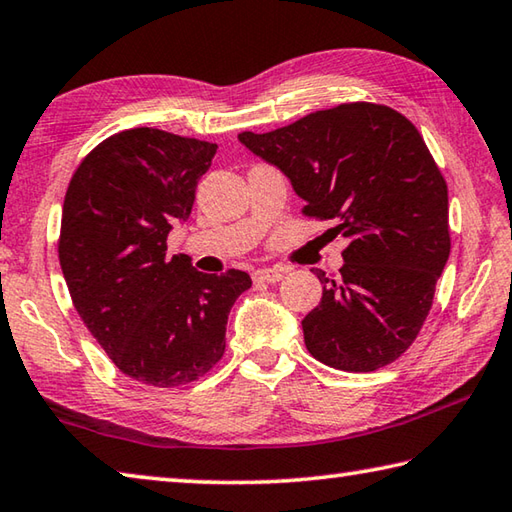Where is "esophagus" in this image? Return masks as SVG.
I'll use <instances>...</instances> for the list:
<instances>
[{
  "label": "esophagus",
  "instance_id": "esophagus-1",
  "mask_svg": "<svg viewBox=\"0 0 512 512\" xmlns=\"http://www.w3.org/2000/svg\"><path fill=\"white\" fill-rule=\"evenodd\" d=\"M284 277V273L282 271H277V268H257V271L253 273V280L255 282H266V284H275V282H280Z\"/></svg>",
  "mask_w": 512,
  "mask_h": 512
}]
</instances>
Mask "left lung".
<instances>
[{"label": "left lung", "mask_w": 512, "mask_h": 512, "mask_svg": "<svg viewBox=\"0 0 512 512\" xmlns=\"http://www.w3.org/2000/svg\"><path fill=\"white\" fill-rule=\"evenodd\" d=\"M239 141L291 179L302 215L349 239L340 280L302 320L306 349L342 371H376L410 349L450 257L448 185L403 114L376 102L313 111Z\"/></svg>", "instance_id": "left-lung-1"}]
</instances>
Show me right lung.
Wrapping results in <instances>:
<instances>
[{"instance_id": "add662e5", "label": "right lung", "mask_w": 512, "mask_h": 512, "mask_svg": "<svg viewBox=\"0 0 512 512\" xmlns=\"http://www.w3.org/2000/svg\"><path fill=\"white\" fill-rule=\"evenodd\" d=\"M217 145L136 127L109 136L73 172L58 255L73 306L125 376L154 387L194 383L226 351L228 313L250 275L194 271L167 255L188 221Z\"/></svg>"}]
</instances>
